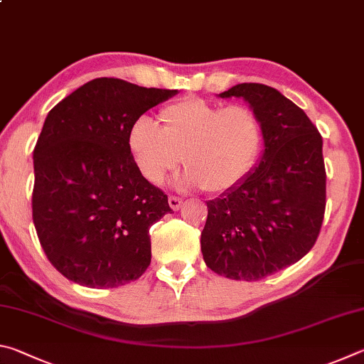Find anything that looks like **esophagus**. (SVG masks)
<instances>
[{"mask_svg": "<svg viewBox=\"0 0 364 364\" xmlns=\"http://www.w3.org/2000/svg\"><path fill=\"white\" fill-rule=\"evenodd\" d=\"M168 201H169V206H171V209H174V211H177V209L182 206V198H178V196L171 195L169 198H168Z\"/></svg>", "mask_w": 364, "mask_h": 364, "instance_id": "obj_1", "label": "esophagus"}]
</instances>
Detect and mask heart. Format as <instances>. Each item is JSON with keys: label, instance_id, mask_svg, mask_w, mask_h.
Returning a JSON list of instances; mask_svg holds the SVG:
<instances>
[{"label": "heart", "instance_id": "heart-1", "mask_svg": "<svg viewBox=\"0 0 364 364\" xmlns=\"http://www.w3.org/2000/svg\"><path fill=\"white\" fill-rule=\"evenodd\" d=\"M159 121L161 129L142 117L129 132L134 159L150 183L163 182L183 159V182L208 193L232 192L250 177L262 150V121L243 104L183 97L166 105Z\"/></svg>", "mask_w": 364, "mask_h": 364}]
</instances>
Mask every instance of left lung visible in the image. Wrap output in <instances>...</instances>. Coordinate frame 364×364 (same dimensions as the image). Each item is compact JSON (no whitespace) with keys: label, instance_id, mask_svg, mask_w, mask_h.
Returning a JSON list of instances; mask_svg holds the SVG:
<instances>
[{"label":"left lung","instance_id":"1","mask_svg":"<svg viewBox=\"0 0 364 364\" xmlns=\"http://www.w3.org/2000/svg\"><path fill=\"white\" fill-rule=\"evenodd\" d=\"M259 114L264 155L238 188L208 201L201 252L218 275L257 282L301 260L326 209L323 139L302 108L275 87L243 82L219 94Z\"/></svg>","mask_w":364,"mask_h":364}]
</instances>
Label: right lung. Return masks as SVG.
Segmentation results:
<instances>
[{
	"instance_id": "obj_1",
	"label": "right lung",
	"mask_w": 364,
	"mask_h": 364,
	"mask_svg": "<svg viewBox=\"0 0 364 364\" xmlns=\"http://www.w3.org/2000/svg\"><path fill=\"white\" fill-rule=\"evenodd\" d=\"M176 89L95 78L48 113L33 150V224L49 262L70 282L118 288L151 260L150 227L168 195L140 174L132 124Z\"/></svg>"
}]
</instances>
